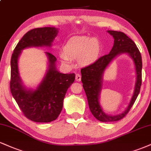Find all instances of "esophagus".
<instances>
[{"mask_svg":"<svg viewBox=\"0 0 151 151\" xmlns=\"http://www.w3.org/2000/svg\"><path fill=\"white\" fill-rule=\"evenodd\" d=\"M75 78H76V80H77V81H81V74H76Z\"/></svg>","mask_w":151,"mask_h":151,"instance_id":"obj_1","label":"esophagus"}]
</instances>
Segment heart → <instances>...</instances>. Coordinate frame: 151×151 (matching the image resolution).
<instances>
[{"mask_svg":"<svg viewBox=\"0 0 151 151\" xmlns=\"http://www.w3.org/2000/svg\"><path fill=\"white\" fill-rule=\"evenodd\" d=\"M64 53L60 55L62 62L70 65L72 59H78L81 65H88L99 57L101 45L96 38L88 36H77L70 38L63 48Z\"/></svg>","mask_w":151,"mask_h":151,"instance_id":"b5f03b06","label":"heart"}]
</instances>
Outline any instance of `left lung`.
<instances>
[{
	"label": "left lung",
	"instance_id": "obj_1",
	"mask_svg": "<svg viewBox=\"0 0 151 151\" xmlns=\"http://www.w3.org/2000/svg\"><path fill=\"white\" fill-rule=\"evenodd\" d=\"M108 32L114 38L113 47L109 54L102 56L93 64L81 70V82L86 93L91 112L98 120L103 122H116L125 117L133 106L139 95L142 77V58L135 43L123 32L110 30H108ZM125 53L128 54L133 60L135 66L137 79L134 93L130 104L124 112L118 115L110 116L104 112L99 103V94L102 86V77L109 64L117 56Z\"/></svg>",
	"mask_w": 151,
	"mask_h": 151
}]
</instances>
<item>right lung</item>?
<instances>
[{
	"instance_id": "add662e5",
	"label": "right lung",
	"mask_w": 151,
	"mask_h": 151,
	"mask_svg": "<svg viewBox=\"0 0 151 151\" xmlns=\"http://www.w3.org/2000/svg\"><path fill=\"white\" fill-rule=\"evenodd\" d=\"M58 33V29L55 27L29 31L17 43L11 57L10 91L25 117L36 122H50L57 119L63 109L67 91L75 79V74L60 72L56 69V58L46 52L48 70L37 88L29 89L23 84L19 76L18 59L25 48L51 47Z\"/></svg>"
}]
</instances>
